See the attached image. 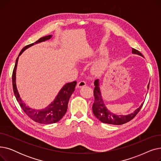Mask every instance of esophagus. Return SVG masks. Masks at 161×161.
<instances>
[{"instance_id": "34e87169", "label": "esophagus", "mask_w": 161, "mask_h": 161, "mask_svg": "<svg viewBox=\"0 0 161 161\" xmlns=\"http://www.w3.org/2000/svg\"><path fill=\"white\" fill-rule=\"evenodd\" d=\"M86 86V82L85 81H80L78 83V85L77 86L78 87H84Z\"/></svg>"}]
</instances>
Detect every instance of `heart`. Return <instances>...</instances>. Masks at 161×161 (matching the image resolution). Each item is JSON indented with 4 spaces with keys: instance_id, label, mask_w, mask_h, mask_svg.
<instances>
[{
    "instance_id": "heart-1",
    "label": "heart",
    "mask_w": 161,
    "mask_h": 161,
    "mask_svg": "<svg viewBox=\"0 0 161 161\" xmlns=\"http://www.w3.org/2000/svg\"><path fill=\"white\" fill-rule=\"evenodd\" d=\"M105 52L104 48H99L97 52L92 53L91 54V56L92 57H95L97 54H102ZM108 66V60L106 58H102L100 60L97 61L93 66H92V71L95 74H102L104 72V70L106 69Z\"/></svg>"
}]
</instances>
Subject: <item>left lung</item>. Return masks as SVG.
I'll list each match as a JSON object with an SVG mask.
<instances>
[{"label": "left lung", "mask_w": 161, "mask_h": 161, "mask_svg": "<svg viewBox=\"0 0 161 161\" xmlns=\"http://www.w3.org/2000/svg\"><path fill=\"white\" fill-rule=\"evenodd\" d=\"M132 53L134 54H137L143 57L142 54L138 52V50L134 48L132 49ZM95 84V89L93 91L94 96H95V102L92 105V112H93L95 116L99 119L101 122L104 123H108L111 125H119L127 123L132 120L133 118L137 115V114L140 112V109L142 108L143 103L141 104V106L137 108L133 113L130 114L123 115H117L114 113H112L109 111L106 107L104 100L103 99V97L101 95V92L100 89L99 85V80H96L94 82ZM149 83L147 86V89H149Z\"/></svg>", "instance_id": "obj_1"}]
</instances>
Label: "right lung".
Returning a JSON list of instances; mask_svg holds the SVG:
<instances>
[{
  "mask_svg": "<svg viewBox=\"0 0 161 161\" xmlns=\"http://www.w3.org/2000/svg\"><path fill=\"white\" fill-rule=\"evenodd\" d=\"M52 37V35H48L40 38L38 40L35 42V43H32L28 46L24 47L20 52L18 57L17 58L13 70L12 74V84H13V90L15 97L19 103L20 106L24 112L31 119L37 123L42 124H52L58 122L59 120L61 119V118L64 115L67 111L68 103H69V99L75 90V87L76 86L75 81L67 83L62 87V89L58 92V95L55 97V100L52 103H51L46 108L42 109H36L29 106H27L25 103L20 98L18 89L16 86V69L17 65H18L19 57L22 54L25 49L34 46L35 44L40 43L42 42H45L49 40Z\"/></svg>",
  "mask_w": 161,
  "mask_h": 161,
  "instance_id": "1",
  "label": "right lung"
}]
</instances>
